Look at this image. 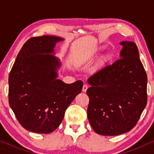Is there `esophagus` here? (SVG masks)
I'll list each match as a JSON object with an SVG mask.
<instances>
[{
	"label": "esophagus",
	"mask_w": 154,
	"mask_h": 154,
	"mask_svg": "<svg viewBox=\"0 0 154 154\" xmlns=\"http://www.w3.org/2000/svg\"><path fill=\"white\" fill-rule=\"evenodd\" d=\"M88 88V85H86V84H85L84 85H83V87H82V91L84 92V93H85V92L87 91Z\"/></svg>",
	"instance_id": "obj_1"
}]
</instances>
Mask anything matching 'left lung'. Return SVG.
Wrapping results in <instances>:
<instances>
[{"mask_svg":"<svg viewBox=\"0 0 154 154\" xmlns=\"http://www.w3.org/2000/svg\"><path fill=\"white\" fill-rule=\"evenodd\" d=\"M120 45V59L88 79V118L93 130L102 135L131 130L147 104V75L137 45L129 41Z\"/></svg>","mask_w":154,"mask_h":154,"instance_id":"obj_1","label":"left lung"}]
</instances>
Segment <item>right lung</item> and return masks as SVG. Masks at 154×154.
<instances>
[{
    "mask_svg": "<svg viewBox=\"0 0 154 154\" xmlns=\"http://www.w3.org/2000/svg\"><path fill=\"white\" fill-rule=\"evenodd\" d=\"M63 39L43 35L32 38L17 55L8 77V102L20 125L36 133L54 131L83 82L66 84L56 79L61 63L54 55Z\"/></svg>",
    "mask_w": 154,
    "mask_h": 154,
    "instance_id": "add662e5",
    "label": "right lung"
}]
</instances>
